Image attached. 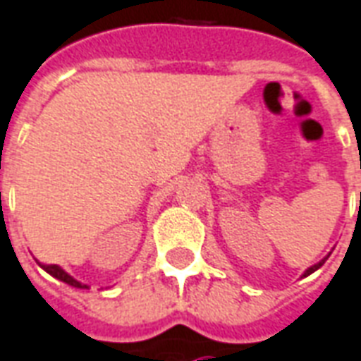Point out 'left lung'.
<instances>
[{
    "mask_svg": "<svg viewBox=\"0 0 361 361\" xmlns=\"http://www.w3.org/2000/svg\"><path fill=\"white\" fill-rule=\"evenodd\" d=\"M323 264H324V260H321V262H317L315 267L307 268V270H305V274H303V276H309V274H311V272H315L317 268H321V267H323Z\"/></svg>",
    "mask_w": 361,
    "mask_h": 361,
    "instance_id": "obj_1",
    "label": "left lung"
}]
</instances>
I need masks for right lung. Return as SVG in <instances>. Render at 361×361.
Returning a JSON list of instances; mask_svg holds the SVG:
<instances>
[{"label": "right lung", "mask_w": 361, "mask_h": 361, "mask_svg": "<svg viewBox=\"0 0 361 361\" xmlns=\"http://www.w3.org/2000/svg\"><path fill=\"white\" fill-rule=\"evenodd\" d=\"M40 267L44 268L48 274H52L54 278H58V280H62V282L70 283V286H73V288H87V286H83V283H79L78 280H73L68 272H63L62 268L56 267V264H40Z\"/></svg>", "instance_id": "add662e5"}]
</instances>
